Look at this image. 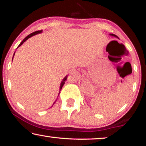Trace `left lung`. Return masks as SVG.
<instances>
[{"label":"left lung","instance_id":"8db88e82","mask_svg":"<svg viewBox=\"0 0 146 146\" xmlns=\"http://www.w3.org/2000/svg\"><path fill=\"white\" fill-rule=\"evenodd\" d=\"M110 35H111V36H115V37H117V38H118V36H117V35H114V34H110Z\"/></svg>","mask_w":146,"mask_h":146}]
</instances>
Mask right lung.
I'll use <instances>...</instances> for the list:
<instances>
[{"label": "right lung", "instance_id": "1", "mask_svg": "<svg viewBox=\"0 0 146 146\" xmlns=\"http://www.w3.org/2000/svg\"><path fill=\"white\" fill-rule=\"evenodd\" d=\"M42 30H40V31H35V32H33V33H31V34H29V35H28V36H26V37L25 38H24V40H23V41H22L21 42V44H19V46H18V48H19V46H21V45H22V44H23L24 42H25L26 40H28V39L29 38H30V37H31V36H33V35H36V34H38V33H42ZM15 55V53H14V55H13V56ZM66 80H67V76H66V77L65 78H64V79H63V80H62V82H61V84H60V90H61V89H62V88L63 87V86H64V84H65V81ZM58 95H59V94H58ZM54 103H55V102H54Z\"/></svg>", "mask_w": 146, "mask_h": 146}]
</instances>
